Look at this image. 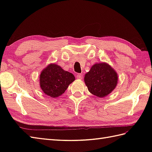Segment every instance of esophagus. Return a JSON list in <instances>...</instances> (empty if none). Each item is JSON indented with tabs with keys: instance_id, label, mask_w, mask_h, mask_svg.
<instances>
[{
	"instance_id": "1",
	"label": "esophagus",
	"mask_w": 152,
	"mask_h": 152,
	"mask_svg": "<svg viewBox=\"0 0 152 152\" xmlns=\"http://www.w3.org/2000/svg\"><path fill=\"white\" fill-rule=\"evenodd\" d=\"M76 77H77V78H78V79H81V78H82V77H83V74H76Z\"/></svg>"
}]
</instances>
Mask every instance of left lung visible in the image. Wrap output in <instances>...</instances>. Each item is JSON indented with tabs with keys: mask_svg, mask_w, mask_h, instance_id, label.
Instances as JSON below:
<instances>
[{
	"mask_svg": "<svg viewBox=\"0 0 152 152\" xmlns=\"http://www.w3.org/2000/svg\"><path fill=\"white\" fill-rule=\"evenodd\" d=\"M84 80L90 93L98 97H104L115 88L118 74L108 64L101 63L92 66Z\"/></svg>",
	"mask_w": 152,
	"mask_h": 152,
	"instance_id": "8db88e82",
	"label": "left lung"
}]
</instances>
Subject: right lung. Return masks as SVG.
I'll use <instances>...</instances> for the list:
<instances>
[{
    "label": "right lung",
    "mask_w": 152,
    "mask_h": 152,
    "mask_svg": "<svg viewBox=\"0 0 152 152\" xmlns=\"http://www.w3.org/2000/svg\"><path fill=\"white\" fill-rule=\"evenodd\" d=\"M74 80L72 73L63 70L56 64H51L42 72L40 85L45 94L56 98L64 93Z\"/></svg>",
    "instance_id": "obj_1"
}]
</instances>
